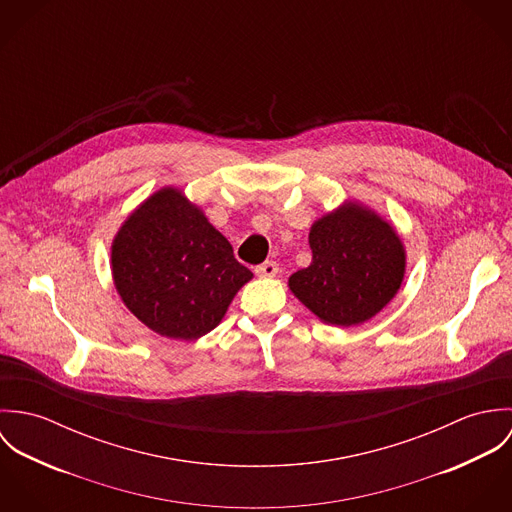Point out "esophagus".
I'll list each match as a JSON object with an SVG mask.
<instances>
[{"mask_svg": "<svg viewBox=\"0 0 512 512\" xmlns=\"http://www.w3.org/2000/svg\"><path fill=\"white\" fill-rule=\"evenodd\" d=\"M254 272H256V276H260V278H274V276L280 272V268H278L276 262H264V264L256 266Z\"/></svg>", "mask_w": 512, "mask_h": 512, "instance_id": "obj_1", "label": "esophagus"}]
</instances>
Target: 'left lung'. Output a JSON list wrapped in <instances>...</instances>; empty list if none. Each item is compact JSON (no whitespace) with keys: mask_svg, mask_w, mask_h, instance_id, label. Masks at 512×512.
Listing matches in <instances>:
<instances>
[{"mask_svg":"<svg viewBox=\"0 0 512 512\" xmlns=\"http://www.w3.org/2000/svg\"><path fill=\"white\" fill-rule=\"evenodd\" d=\"M311 264L290 276L293 295L323 323L361 325L398 293L406 248L396 228L359 201L315 220L309 228Z\"/></svg>","mask_w":512,"mask_h":512,"instance_id":"8db88e82","label":"left lung"}]
</instances>
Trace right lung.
Segmentation results:
<instances>
[{"instance_id":"1","label":"right lung","mask_w":512,"mask_h":512,"mask_svg":"<svg viewBox=\"0 0 512 512\" xmlns=\"http://www.w3.org/2000/svg\"><path fill=\"white\" fill-rule=\"evenodd\" d=\"M110 266L124 305L157 335L179 341L213 331L252 280L230 242L177 187L155 191L122 222Z\"/></svg>"}]
</instances>
